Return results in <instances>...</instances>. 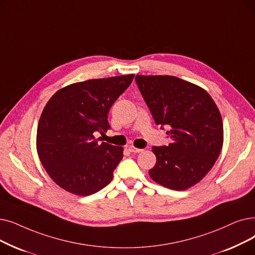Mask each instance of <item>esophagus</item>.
<instances>
[{
	"label": "esophagus",
	"instance_id": "obj_1",
	"mask_svg": "<svg viewBox=\"0 0 255 255\" xmlns=\"http://www.w3.org/2000/svg\"><path fill=\"white\" fill-rule=\"evenodd\" d=\"M129 151L132 152V153H139V152L142 151V149H138V148H135L133 146H131V147H129Z\"/></svg>",
	"mask_w": 255,
	"mask_h": 255
}]
</instances>
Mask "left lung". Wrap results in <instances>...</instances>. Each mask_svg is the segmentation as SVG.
<instances>
[{
	"label": "left lung",
	"instance_id": "8db88e82",
	"mask_svg": "<svg viewBox=\"0 0 255 255\" xmlns=\"http://www.w3.org/2000/svg\"><path fill=\"white\" fill-rule=\"evenodd\" d=\"M155 123L167 126L171 142L153 147L156 163L149 171L162 186L183 191L210 171L223 146L222 118L202 87L174 76H135Z\"/></svg>",
	"mask_w": 255,
	"mask_h": 255
}]
</instances>
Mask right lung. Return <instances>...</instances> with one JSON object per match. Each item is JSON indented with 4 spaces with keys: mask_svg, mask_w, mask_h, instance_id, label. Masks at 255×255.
<instances>
[{
    "mask_svg": "<svg viewBox=\"0 0 255 255\" xmlns=\"http://www.w3.org/2000/svg\"><path fill=\"white\" fill-rule=\"evenodd\" d=\"M134 75L92 79L55 93L40 116L36 149L49 176L66 192L88 196L102 190L123 158V147L99 142L95 132L110 129V107Z\"/></svg>",
    "mask_w": 255,
    "mask_h": 255,
    "instance_id": "1",
    "label": "right lung"
}]
</instances>
